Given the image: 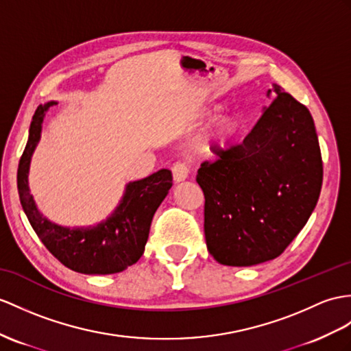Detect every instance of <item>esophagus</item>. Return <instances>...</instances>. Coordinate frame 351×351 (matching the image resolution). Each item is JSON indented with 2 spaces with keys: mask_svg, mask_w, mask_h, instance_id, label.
I'll return each instance as SVG.
<instances>
[{
  "mask_svg": "<svg viewBox=\"0 0 351 351\" xmlns=\"http://www.w3.org/2000/svg\"><path fill=\"white\" fill-rule=\"evenodd\" d=\"M171 171H173L174 182L178 183V182L186 180L187 176H189V173H191V168L186 164V162H176L173 168H171Z\"/></svg>",
  "mask_w": 351,
  "mask_h": 351,
  "instance_id": "34e87169",
  "label": "esophagus"
}]
</instances>
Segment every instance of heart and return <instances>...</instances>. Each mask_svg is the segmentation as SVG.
Instances as JSON below:
<instances>
[{
  "label": "heart",
  "instance_id": "b5f03b06",
  "mask_svg": "<svg viewBox=\"0 0 351 351\" xmlns=\"http://www.w3.org/2000/svg\"><path fill=\"white\" fill-rule=\"evenodd\" d=\"M237 130V121L234 117H223L219 123L217 128V134L220 138H225V136L230 135Z\"/></svg>",
  "mask_w": 351,
  "mask_h": 351
}]
</instances>
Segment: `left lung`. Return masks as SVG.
Listing matches in <instances>:
<instances>
[{
    "label": "left lung",
    "instance_id": "8db88e82",
    "mask_svg": "<svg viewBox=\"0 0 351 351\" xmlns=\"http://www.w3.org/2000/svg\"><path fill=\"white\" fill-rule=\"evenodd\" d=\"M274 92L243 143L216 149L217 159L204 160L196 174L207 249L228 267L276 259L320 196L323 162L313 117L278 84Z\"/></svg>",
    "mask_w": 351,
    "mask_h": 351
}]
</instances>
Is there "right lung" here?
<instances>
[{
    "mask_svg": "<svg viewBox=\"0 0 351 351\" xmlns=\"http://www.w3.org/2000/svg\"><path fill=\"white\" fill-rule=\"evenodd\" d=\"M56 102L38 106L32 116L29 138L18 168V191L22 208L32 229L55 258L82 274H114L141 258L152 219L173 186L169 169H160L143 180L130 183L121 205L104 223L88 229L58 226L43 217L28 189V169L34 149L40 140L45 111Z\"/></svg>",
    "mask_w": 351,
    "mask_h": 351,
    "instance_id": "right-lung-1",
    "label": "right lung"
}]
</instances>
